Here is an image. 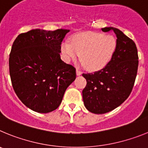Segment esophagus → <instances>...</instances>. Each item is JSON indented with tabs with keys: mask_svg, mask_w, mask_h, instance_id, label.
Masks as SVG:
<instances>
[{
	"mask_svg": "<svg viewBox=\"0 0 148 148\" xmlns=\"http://www.w3.org/2000/svg\"><path fill=\"white\" fill-rule=\"evenodd\" d=\"M82 71H80V70L77 69V70H76V75H82Z\"/></svg>",
	"mask_w": 148,
	"mask_h": 148,
	"instance_id": "34e87169",
	"label": "esophagus"
}]
</instances>
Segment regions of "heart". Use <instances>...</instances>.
Returning <instances> with one entry per match:
<instances>
[{
  "instance_id": "b5f03b06",
  "label": "heart",
  "mask_w": 148,
  "mask_h": 148,
  "mask_svg": "<svg viewBox=\"0 0 148 148\" xmlns=\"http://www.w3.org/2000/svg\"><path fill=\"white\" fill-rule=\"evenodd\" d=\"M116 49V40L110 35L87 32L73 38L71 44L63 43L62 53L67 59L75 61L81 55V61L86 69L97 71L105 67Z\"/></svg>"
}]
</instances>
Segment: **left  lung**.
<instances>
[{"label": "left lung", "mask_w": 148, "mask_h": 148, "mask_svg": "<svg viewBox=\"0 0 148 148\" xmlns=\"http://www.w3.org/2000/svg\"><path fill=\"white\" fill-rule=\"evenodd\" d=\"M116 35V49L108 65L93 73H83L87 85L82 91L84 104L90 112L103 114L118 108L133 90L138 66V52L132 39L119 29L104 27Z\"/></svg>", "instance_id": "left-lung-1"}]
</instances>
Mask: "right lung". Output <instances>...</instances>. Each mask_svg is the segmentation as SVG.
I'll list each match as a JSON object with an SVG mask.
<instances>
[{
  "label": "right lung",
  "instance_id": "right-lung-1",
  "mask_svg": "<svg viewBox=\"0 0 148 148\" xmlns=\"http://www.w3.org/2000/svg\"><path fill=\"white\" fill-rule=\"evenodd\" d=\"M69 29H32L18 35L9 59L12 84L23 104L47 113L59 107L75 68L61 59V45Z\"/></svg>",
  "mask_w": 148,
  "mask_h": 148
}]
</instances>
